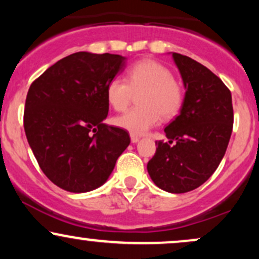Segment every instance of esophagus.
Wrapping results in <instances>:
<instances>
[{
    "label": "esophagus",
    "mask_w": 259,
    "mask_h": 259,
    "mask_svg": "<svg viewBox=\"0 0 259 259\" xmlns=\"http://www.w3.org/2000/svg\"><path fill=\"white\" fill-rule=\"evenodd\" d=\"M130 139H132V142H133V144H136V142H138L139 140H140L139 136L134 135V134H132V135H130Z\"/></svg>",
    "instance_id": "34e87169"
}]
</instances>
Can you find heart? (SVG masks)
I'll use <instances>...</instances> for the list:
<instances>
[{
  "mask_svg": "<svg viewBox=\"0 0 259 259\" xmlns=\"http://www.w3.org/2000/svg\"><path fill=\"white\" fill-rule=\"evenodd\" d=\"M138 107H134L114 119V123L134 135L145 134L158 124L160 115L171 119L181 111L184 90L169 68L154 59L145 58L130 67L126 81L115 76L107 84L106 97L114 111H125L139 92Z\"/></svg>",
  "mask_w": 259,
  "mask_h": 259,
  "instance_id": "heart-1",
  "label": "heart"
}]
</instances>
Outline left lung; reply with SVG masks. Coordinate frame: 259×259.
<instances>
[{"label":"left lung","mask_w":259,"mask_h":259,"mask_svg":"<svg viewBox=\"0 0 259 259\" xmlns=\"http://www.w3.org/2000/svg\"><path fill=\"white\" fill-rule=\"evenodd\" d=\"M173 58L185 99L180 114L164 129L169 141H156L147 170L159 189L184 194L206 183L218 168L233 132L234 111L230 90L214 73L180 53Z\"/></svg>","instance_id":"8db88e82"}]
</instances>
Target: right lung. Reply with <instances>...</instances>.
Returning <instances> with one entry per match:
<instances>
[{
    "mask_svg": "<svg viewBox=\"0 0 259 259\" xmlns=\"http://www.w3.org/2000/svg\"><path fill=\"white\" fill-rule=\"evenodd\" d=\"M119 55L76 52L32 81L25 100L24 130L44 174L69 192L106 183L129 146L126 130L103 123L106 88L124 69Z\"/></svg>",
    "mask_w": 259,
    "mask_h": 259,
    "instance_id": "right-lung-1",
    "label": "right lung"
}]
</instances>
